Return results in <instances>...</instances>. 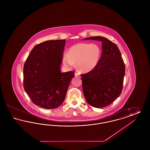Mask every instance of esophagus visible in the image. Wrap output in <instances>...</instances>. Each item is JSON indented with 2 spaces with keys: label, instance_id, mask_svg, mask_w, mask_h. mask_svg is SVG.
<instances>
[{
  "label": "esophagus",
  "instance_id": "34e87169",
  "mask_svg": "<svg viewBox=\"0 0 150 150\" xmlns=\"http://www.w3.org/2000/svg\"><path fill=\"white\" fill-rule=\"evenodd\" d=\"M75 76H76V77H78V78H80V74L78 73V72H75Z\"/></svg>",
  "mask_w": 150,
  "mask_h": 150
}]
</instances>
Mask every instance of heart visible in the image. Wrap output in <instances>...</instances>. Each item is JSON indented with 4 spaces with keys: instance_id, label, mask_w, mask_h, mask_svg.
<instances>
[{
    "instance_id": "b5f03b06",
    "label": "heart",
    "mask_w": 150,
    "mask_h": 150,
    "mask_svg": "<svg viewBox=\"0 0 150 150\" xmlns=\"http://www.w3.org/2000/svg\"><path fill=\"white\" fill-rule=\"evenodd\" d=\"M101 48L97 44L80 43L74 45L68 53L64 54L62 61L64 66L72 68L75 64L80 71L88 72L94 69L100 62Z\"/></svg>"
}]
</instances>
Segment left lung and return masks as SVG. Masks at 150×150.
<instances>
[{
	"label": "left lung",
	"instance_id": "obj_1",
	"mask_svg": "<svg viewBox=\"0 0 150 150\" xmlns=\"http://www.w3.org/2000/svg\"><path fill=\"white\" fill-rule=\"evenodd\" d=\"M84 40L102 42L100 62L93 70L82 74V86L86 101L96 108L106 107L121 93L125 67L117 46L107 38L91 36Z\"/></svg>",
	"mask_w": 150,
	"mask_h": 150
}]
</instances>
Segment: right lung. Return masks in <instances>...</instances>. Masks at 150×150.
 Returning a JSON list of instances; mask_svg holds the SVG:
<instances>
[{"label": "right lung", "instance_id": "add662e5", "mask_svg": "<svg viewBox=\"0 0 150 150\" xmlns=\"http://www.w3.org/2000/svg\"><path fill=\"white\" fill-rule=\"evenodd\" d=\"M66 40H52L35 45L23 66V88L33 102L45 109L64 101L73 71L61 72Z\"/></svg>", "mask_w": 150, "mask_h": 150}]
</instances>
